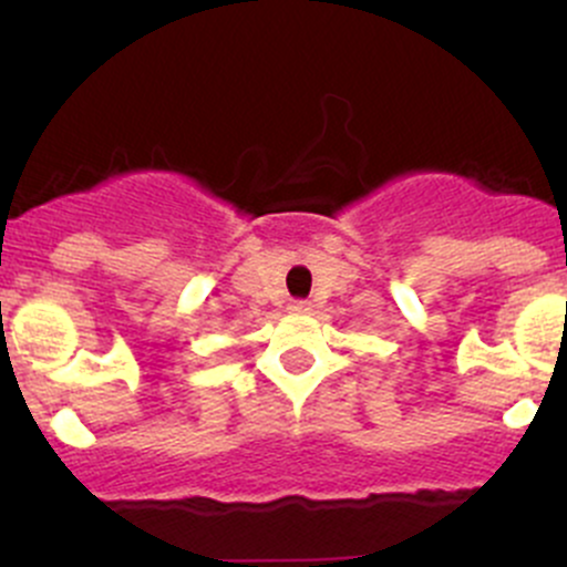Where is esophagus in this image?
I'll list each match as a JSON object with an SVG mask.
<instances>
[{
	"label": "esophagus",
	"mask_w": 567,
	"mask_h": 567,
	"mask_svg": "<svg viewBox=\"0 0 567 567\" xmlns=\"http://www.w3.org/2000/svg\"><path fill=\"white\" fill-rule=\"evenodd\" d=\"M310 301H307V299H296V301H290V305H288V310L290 312H310Z\"/></svg>",
	"instance_id": "1"
}]
</instances>
